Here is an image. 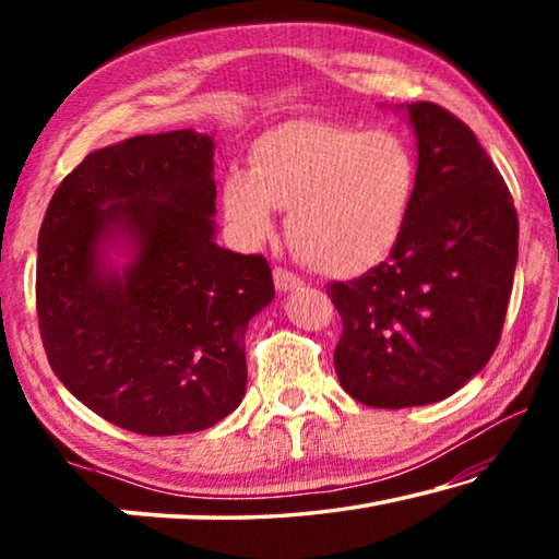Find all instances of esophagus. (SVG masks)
<instances>
[{
    "mask_svg": "<svg viewBox=\"0 0 559 559\" xmlns=\"http://www.w3.org/2000/svg\"><path fill=\"white\" fill-rule=\"evenodd\" d=\"M273 283H276V290H296L302 286V281L296 276V273H290L286 269H273Z\"/></svg>",
    "mask_w": 559,
    "mask_h": 559,
    "instance_id": "esophagus-1",
    "label": "esophagus"
}]
</instances>
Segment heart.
<instances>
[{
	"label": "heart",
	"mask_w": 559,
	"mask_h": 559,
	"mask_svg": "<svg viewBox=\"0 0 559 559\" xmlns=\"http://www.w3.org/2000/svg\"><path fill=\"white\" fill-rule=\"evenodd\" d=\"M419 165L394 130H359L298 120L269 130L251 150V167H229L222 210L243 246L276 231L288 212V239L310 266L330 276H357L402 241Z\"/></svg>",
	"instance_id": "heart-1"
}]
</instances>
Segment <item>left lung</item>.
<instances>
[{"label":"left lung","mask_w":559,"mask_h":559,"mask_svg":"<svg viewBox=\"0 0 559 559\" xmlns=\"http://www.w3.org/2000/svg\"><path fill=\"white\" fill-rule=\"evenodd\" d=\"M419 187L402 241L328 296L343 318L335 372L377 409L433 404L488 365L518 263V214L468 126L437 103L402 106Z\"/></svg>","instance_id":"obj_1"}]
</instances>
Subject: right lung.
<instances>
[{"instance_id":"obj_1","label":"right lung","mask_w":559,"mask_h":559,"mask_svg":"<svg viewBox=\"0 0 559 559\" xmlns=\"http://www.w3.org/2000/svg\"><path fill=\"white\" fill-rule=\"evenodd\" d=\"M214 138L189 128L96 150L46 210V357L75 400L120 429L202 431L243 400V335L273 300V278L259 253L214 241Z\"/></svg>"}]
</instances>
